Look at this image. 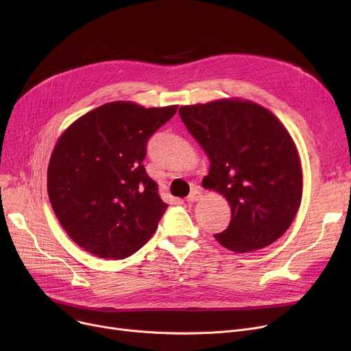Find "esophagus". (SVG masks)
Segmentation results:
<instances>
[{
    "label": "esophagus",
    "instance_id": "34e87169",
    "mask_svg": "<svg viewBox=\"0 0 351 351\" xmlns=\"http://www.w3.org/2000/svg\"><path fill=\"white\" fill-rule=\"evenodd\" d=\"M200 192L197 191V189H193L191 193H189V196L186 197V202H189V204H193V202H197L199 199H200Z\"/></svg>",
    "mask_w": 351,
    "mask_h": 351
}]
</instances>
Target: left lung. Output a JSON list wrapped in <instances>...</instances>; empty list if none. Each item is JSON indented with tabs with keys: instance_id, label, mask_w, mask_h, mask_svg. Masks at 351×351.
<instances>
[{
	"instance_id": "left-lung-1",
	"label": "left lung",
	"mask_w": 351,
	"mask_h": 351,
	"mask_svg": "<svg viewBox=\"0 0 351 351\" xmlns=\"http://www.w3.org/2000/svg\"><path fill=\"white\" fill-rule=\"evenodd\" d=\"M179 115L210 160L202 185L230 205V223L216 241L236 253L278 241L303 193L300 156L285 125L262 105L239 98L180 106Z\"/></svg>"
}]
</instances>
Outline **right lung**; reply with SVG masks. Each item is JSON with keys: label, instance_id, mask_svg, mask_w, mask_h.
Returning <instances> with one entry per match:
<instances>
[{"label": "right lung", "instance_id": "obj_1", "mask_svg": "<svg viewBox=\"0 0 351 351\" xmlns=\"http://www.w3.org/2000/svg\"><path fill=\"white\" fill-rule=\"evenodd\" d=\"M178 105L115 101L72 122L55 143L47 188L61 226L102 259H125L155 233L168 205L142 160L146 143Z\"/></svg>", "mask_w": 351, "mask_h": 351}]
</instances>
